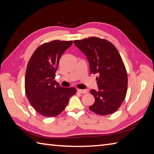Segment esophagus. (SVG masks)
I'll return each instance as SVG.
<instances>
[{"label":"esophagus","instance_id":"esophagus-1","mask_svg":"<svg viewBox=\"0 0 154 154\" xmlns=\"http://www.w3.org/2000/svg\"><path fill=\"white\" fill-rule=\"evenodd\" d=\"M77 92L81 93V94H85V93H87L89 92V90L87 89H85V90H82V89H77Z\"/></svg>","mask_w":154,"mask_h":154}]
</instances>
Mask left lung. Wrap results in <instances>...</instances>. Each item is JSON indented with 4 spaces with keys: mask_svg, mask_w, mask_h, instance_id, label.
<instances>
[{
    "mask_svg": "<svg viewBox=\"0 0 154 154\" xmlns=\"http://www.w3.org/2000/svg\"><path fill=\"white\" fill-rule=\"evenodd\" d=\"M74 44L87 56L91 73L99 75V90L90 91L95 101L89 109L103 116L116 112L128 89L127 72L119 51L110 42L97 37L75 40Z\"/></svg>",
    "mask_w": 154,
    "mask_h": 154,
    "instance_id": "obj_1",
    "label": "left lung"
}]
</instances>
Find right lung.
<instances>
[{
  "instance_id": "right-lung-1",
  "label": "right lung",
  "mask_w": 154,
  "mask_h": 154,
  "mask_svg": "<svg viewBox=\"0 0 154 154\" xmlns=\"http://www.w3.org/2000/svg\"><path fill=\"white\" fill-rule=\"evenodd\" d=\"M73 41L54 40L40 45L32 54L25 77L26 94L31 105L41 115L54 117L63 111L74 87H62L54 80L59 62Z\"/></svg>"
}]
</instances>
